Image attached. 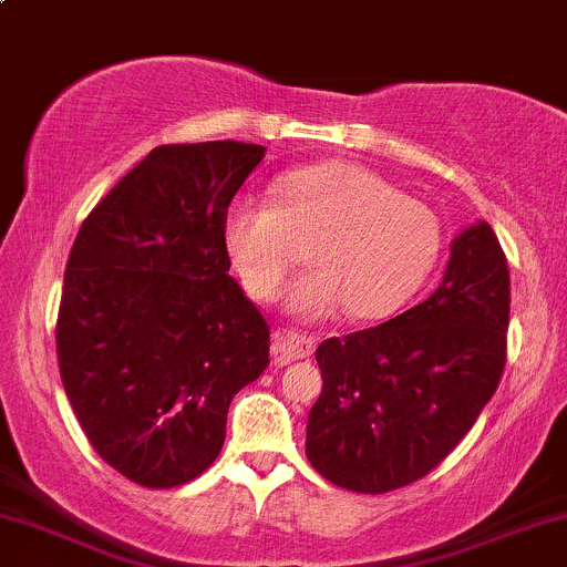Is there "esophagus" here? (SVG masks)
I'll list each match as a JSON object with an SVG mask.
<instances>
[{"instance_id": "1", "label": "esophagus", "mask_w": 567, "mask_h": 567, "mask_svg": "<svg viewBox=\"0 0 567 567\" xmlns=\"http://www.w3.org/2000/svg\"><path fill=\"white\" fill-rule=\"evenodd\" d=\"M316 352V337L312 333H302L297 328H278L272 337V354L278 360H302Z\"/></svg>"}]
</instances>
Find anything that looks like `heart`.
Returning a JSON list of instances; mask_svg holds the SVG:
<instances>
[{
    "label": "heart",
    "instance_id": "1",
    "mask_svg": "<svg viewBox=\"0 0 567 567\" xmlns=\"http://www.w3.org/2000/svg\"><path fill=\"white\" fill-rule=\"evenodd\" d=\"M442 220L425 202L352 163L291 167L272 199L228 207L226 244L251 297L270 302L305 260L291 307L307 318L344 310L379 320L417 295L442 251Z\"/></svg>",
    "mask_w": 567,
    "mask_h": 567
}]
</instances>
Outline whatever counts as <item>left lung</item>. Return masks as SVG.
I'll return each mask as SVG.
<instances>
[{"label": "left lung", "instance_id": "obj_1", "mask_svg": "<svg viewBox=\"0 0 567 567\" xmlns=\"http://www.w3.org/2000/svg\"><path fill=\"white\" fill-rule=\"evenodd\" d=\"M509 270L488 223L452 244L444 281L386 323L326 339L323 391L307 417V460L358 494L429 476L499 386L507 360Z\"/></svg>", "mask_w": 567, "mask_h": 567}]
</instances>
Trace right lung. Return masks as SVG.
Masks as SVG:
<instances>
[{
  "label": "right lung",
  "mask_w": 567,
  "mask_h": 567,
  "mask_svg": "<svg viewBox=\"0 0 567 567\" xmlns=\"http://www.w3.org/2000/svg\"><path fill=\"white\" fill-rule=\"evenodd\" d=\"M265 155L163 144L81 223L58 312L62 386L121 476L173 488L226 442L228 404L270 365V326L228 276V205Z\"/></svg>",
  "instance_id": "right-lung-1"
}]
</instances>
